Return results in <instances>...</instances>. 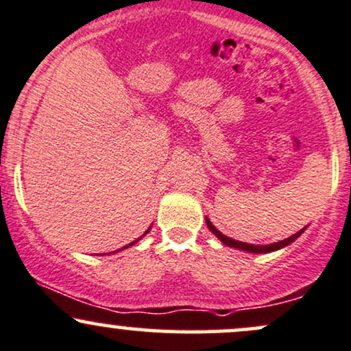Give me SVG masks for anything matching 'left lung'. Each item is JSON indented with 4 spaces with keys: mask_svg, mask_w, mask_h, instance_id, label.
Segmentation results:
<instances>
[{
    "mask_svg": "<svg viewBox=\"0 0 351 351\" xmlns=\"http://www.w3.org/2000/svg\"><path fill=\"white\" fill-rule=\"evenodd\" d=\"M206 225H208V228H210V232L215 234V237L218 238L219 241H221V243H225L226 246H232V248H238V250H243V252H248V253H269V252H276V250H280V248H285V246H288L290 243H293V241L296 240V238L300 237V234H302L303 232H305L306 228H303V230H300L298 233H295V234H291L290 238H287V240H282V241H276V243H271V245H252V243H243V241H238V240H233V238H230V237H225V234H223L221 232H219V230H217L213 226V223L210 221V219L206 218Z\"/></svg>",
    "mask_w": 351,
    "mask_h": 351,
    "instance_id": "obj_1",
    "label": "left lung"
}]
</instances>
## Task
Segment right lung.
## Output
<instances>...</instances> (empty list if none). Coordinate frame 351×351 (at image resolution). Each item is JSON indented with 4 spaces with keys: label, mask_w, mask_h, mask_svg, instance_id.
I'll list each match as a JSON object with an SVG mask.
<instances>
[{
    "label": "right lung",
    "mask_w": 351,
    "mask_h": 351,
    "mask_svg": "<svg viewBox=\"0 0 351 351\" xmlns=\"http://www.w3.org/2000/svg\"><path fill=\"white\" fill-rule=\"evenodd\" d=\"M149 230H152V228H148V230H146V232H145V234H146V233H148V232H149ZM145 234H141V237H140V238H138V240H134V241H133V243H130V245L123 246V248H119V250H125V248H130V246H133L134 243H136V241H140V240H141V238H143V237H145ZM119 250H118V252H119ZM113 253H117V252H113Z\"/></svg>",
    "instance_id": "right-lung-1"
}]
</instances>
